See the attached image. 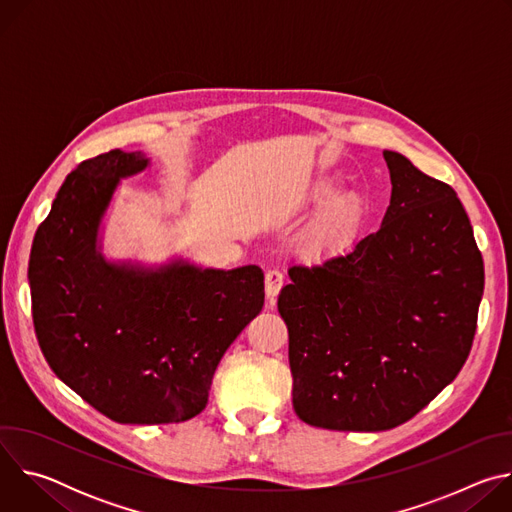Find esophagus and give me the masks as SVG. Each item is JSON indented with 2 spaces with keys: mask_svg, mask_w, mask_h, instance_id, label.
I'll return each mask as SVG.
<instances>
[{
  "mask_svg": "<svg viewBox=\"0 0 512 512\" xmlns=\"http://www.w3.org/2000/svg\"><path fill=\"white\" fill-rule=\"evenodd\" d=\"M281 285H283V273L279 269H269L265 273V294H267L269 302H273L277 298Z\"/></svg>",
  "mask_w": 512,
  "mask_h": 512,
  "instance_id": "obj_1",
  "label": "esophagus"
}]
</instances>
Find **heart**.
<instances>
[{"label":"heart","instance_id":"b5f03b06","mask_svg":"<svg viewBox=\"0 0 512 512\" xmlns=\"http://www.w3.org/2000/svg\"><path fill=\"white\" fill-rule=\"evenodd\" d=\"M340 176L320 178L306 194V206H321L314 221L302 235V247L310 253H336L352 245L369 221V200L356 190L340 192Z\"/></svg>","mask_w":512,"mask_h":512}]
</instances>
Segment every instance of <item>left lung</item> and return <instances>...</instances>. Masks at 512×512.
I'll list each match as a JSON object with an SVG mask.
<instances>
[{
  "instance_id": "8db88e82",
  "label": "left lung",
  "mask_w": 512,
  "mask_h": 512,
  "mask_svg": "<svg viewBox=\"0 0 512 512\" xmlns=\"http://www.w3.org/2000/svg\"><path fill=\"white\" fill-rule=\"evenodd\" d=\"M391 202L346 255L289 267L294 409L310 425L385 431L448 387L470 354L484 263L454 188L383 152Z\"/></svg>"
}]
</instances>
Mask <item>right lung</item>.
Listing matches in <instances>:
<instances>
[{
	"label": "right lung",
	"instance_id": "add662e5",
	"mask_svg": "<svg viewBox=\"0 0 512 512\" xmlns=\"http://www.w3.org/2000/svg\"><path fill=\"white\" fill-rule=\"evenodd\" d=\"M152 166L143 152L91 158L62 182L38 227L28 281L32 318L54 375L119 423H178L208 401L214 371L261 312L257 265L202 267L109 259L105 218L121 180Z\"/></svg>",
	"mask_w": 512,
	"mask_h": 512
}]
</instances>
